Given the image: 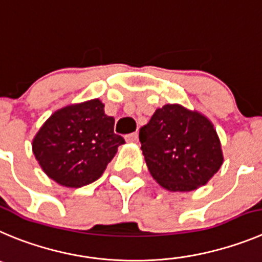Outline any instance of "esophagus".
Returning a JSON list of instances; mask_svg holds the SVG:
<instances>
[{
	"instance_id": "esophagus-1",
	"label": "esophagus",
	"mask_w": 262,
	"mask_h": 262,
	"mask_svg": "<svg viewBox=\"0 0 262 262\" xmlns=\"http://www.w3.org/2000/svg\"><path fill=\"white\" fill-rule=\"evenodd\" d=\"M125 139L128 141V142H137V141H138V133H137V132H134V133L126 134Z\"/></svg>"
}]
</instances>
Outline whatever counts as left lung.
Here are the masks:
<instances>
[{
    "label": "left lung",
    "mask_w": 262,
    "mask_h": 262,
    "mask_svg": "<svg viewBox=\"0 0 262 262\" xmlns=\"http://www.w3.org/2000/svg\"><path fill=\"white\" fill-rule=\"evenodd\" d=\"M139 142L154 180L170 191L203 186L224 161L211 121L178 104L156 110L139 130Z\"/></svg>",
    "instance_id": "1"
}]
</instances>
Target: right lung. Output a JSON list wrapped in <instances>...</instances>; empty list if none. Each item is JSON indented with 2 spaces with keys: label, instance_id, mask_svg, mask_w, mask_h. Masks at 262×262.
<instances>
[{
  "label": "right lung",
  "instance_id": "add662e5",
  "mask_svg": "<svg viewBox=\"0 0 262 262\" xmlns=\"http://www.w3.org/2000/svg\"><path fill=\"white\" fill-rule=\"evenodd\" d=\"M115 119L99 99L59 110L33 139V154L43 172L62 186L81 187L101 177L125 143L114 132Z\"/></svg>",
  "mask_w": 262,
  "mask_h": 262
}]
</instances>
